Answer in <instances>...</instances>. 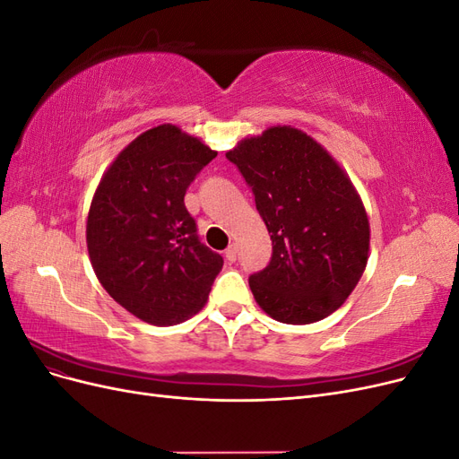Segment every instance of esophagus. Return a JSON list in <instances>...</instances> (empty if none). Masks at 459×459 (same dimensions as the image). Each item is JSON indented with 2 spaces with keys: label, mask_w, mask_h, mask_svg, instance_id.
I'll return each instance as SVG.
<instances>
[{
  "label": "esophagus",
  "mask_w": 459,
  "mask_h": 459,
  "mask_svg": "<svg viewBox=\"0 0 459 459\" xmlns=\"http://www.w3.org/2000/svg\"><path fill=\"white\" fill-rule=\"evenodd\" d=\"M226 260H228V262H235V260H238V247L230 245V247L226 248Z\"/></svg>",
  "instance_id": "1"
}]
</instances>
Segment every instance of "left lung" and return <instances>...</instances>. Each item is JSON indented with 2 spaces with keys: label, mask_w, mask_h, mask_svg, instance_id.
<instances>
[{
  "label": "left lung",
  "mask_w": 459,
  "mask_h": 459,
  "mask_svg": "<svg viewBox=\"0 0 459 459\" xmlns=\"http://www.w3.org/2000/svg\"><path fill=\"white\" fill-rule=\"evenodd\" d=\"M253 189L272 258L248 277L258 307L281 324L335 312L362 277L369 220L351 178L308 134L272 126L226 152Z\"/></svg>",
  "instance_id": "left-lung-1"
}]
</instances>
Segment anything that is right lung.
Instances as JSON below:
<instances>
[{"label":"right lung","instance_id":"add662e5","mask_svg":"<svg viewBox=\"0 0 459 459\" xmlns=\"http://www.w3.org/2000/svg\"><path fill=\"white\" fill-rule=\"evenodd\" d=\"M218 155L160 124L124 147L91 199L86 243L93 272L122 308L152 325L197 314L224 260L199 241L184 197Z\"/></svg>","mask_w":459,"mask_h":459}]
</instances>
